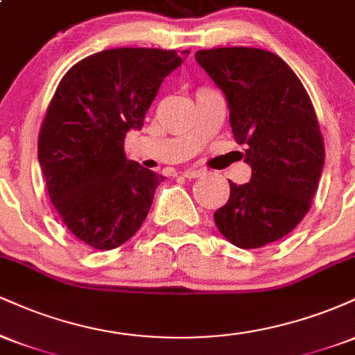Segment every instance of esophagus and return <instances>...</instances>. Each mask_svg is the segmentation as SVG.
Segmentation results:
<instances>
[{
  "label": "esophagus",
  "instance_id": "1",
  "mask_svg": "<svg viewBox=\"0 0 355 355\" xmlns=\"http://www.w3.org/2000/svg\"><path fill=\"white\" fill-rule=\"evenodd\" d=\"M203 173H205V172H203V170H200V168H187L185 172H183V177H185V178H198V177H202Z\"/></svg>",
  "mask_w": 355,
  "mask_h": 355
}]
</instances>
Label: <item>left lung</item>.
Here are the masks:
<instances>
[{"label": "left lung", "instance_id": "obj_1", "mask_svg": "<svg viewBox=\"0 0 355 355\" xmlns=\"http://www.w3.org/2000/svg\"><path fill=\"white\" fill-rule=\"evenodd\" d=\"M195 60L225 95L237 144L247 145L248 183L230 182L214 214L220 234L260 248L291 234L305 217L324 168L325 148L304 85L280 56L259 48L200 50Z\"/></svg>", "mask_w": 355, "mask_h": 355}]
</instances>
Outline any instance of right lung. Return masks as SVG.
<instances>
[{"label": "right lung", "mask_w": 355, "mask_h": 355, "mask_svg": "<svg viewBox=\"0 0 355 355\" xmlns=\"http://www.w3.org/2000/svg\"><path fill=\"white\" fill-rule=\"evenodd\" d=\"M175 50L115 48L87 56L60 81L38 137L48 193L68 230L98 250L132 239L164 177L125 157L162 81L182 64Z\"/></svg>", "instance_id": "right-lung-1"}]
</instances>
